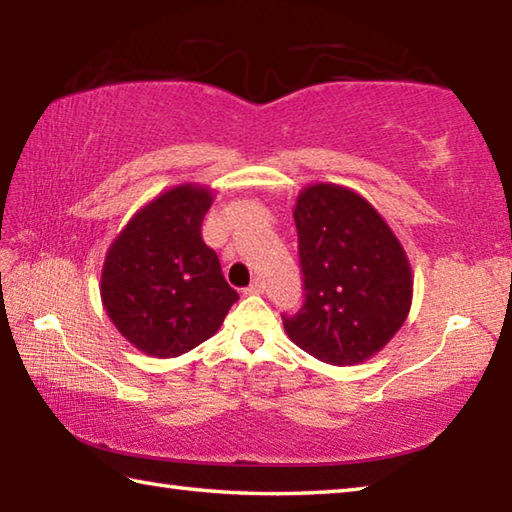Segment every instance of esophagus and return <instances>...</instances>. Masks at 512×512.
<instances>
[{
    "mask_svg": "<svg viewBox=\"0 0 512 512\" xmlns=\"http://www.w3.org/2000/svg\"><path fill=\"white\" fill-rule=\"evenodd\" d=\"M262 291H264L262 282H253V284H250V286H246V288H244V293H246V295H259V293H262Z\"/></svg>",
    "mask_w": 512,
    "mask_h": 512,
    "instance_id": "34e87169",
    "label": "esophagus"
}]
</instances>
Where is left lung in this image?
<instances>
[{"label": "left lung", "mask_w": 512, "mask_h": 512, "mask_svg": "<svg viewBox=\"0 0 512 512\" xmlns=\"http://www.w3.org/2000/svg\"><path fill=\"white\" fill-rule=\"evenodd\" d=\"M306 300L284 331L327 365H360L403 327L414 277L401 241L356 190L311 183L293 206Z\"/></svg>", "instance_id": "left-lung-1"}]
</instances>
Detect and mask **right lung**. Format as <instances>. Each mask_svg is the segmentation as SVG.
<instances>
[{"instance_id":"obj_1","label":"right lung","mask_w":512,"mask_h":512,"mask_svg":"<svg viewBox=\"0 0 512 512\" xmlns=\"http://www.w3.org/2000/svg\"><path fill=\"white\" fill-rule=\"evenodd\" d=\"M212 201L206 185H172L147 201L107 250L102 306L120 336L147 356L176 358L199 347L239 300L201 239Z\"/></svg>"}]
</instances>
